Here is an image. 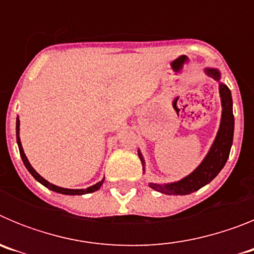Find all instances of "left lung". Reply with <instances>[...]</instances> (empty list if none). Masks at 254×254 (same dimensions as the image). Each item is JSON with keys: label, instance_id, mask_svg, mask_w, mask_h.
<instances>
[{"label": "left lung", "instance_id": "8db88e82", "mask_svg": "<svg viewBox=\"0 0 254 254\" xmlns=\"http://www.w3.org/2000/svg\"><path fill=\"white\" fill-rule=\"evenodd\" d=\"M203 72L212 77L219 82V94L221 99V120H220L219 129H217L216 137L211 145L210 150L201 161L198 167L187 177L182 178L181 181L172 182V183H149L150 188L158 190L164 194H173V196H185L192 192H196L203 186L208 185L215 177L223 169L226 164L230 154V149L233 145V136H234V116H233V99L232 93L225 84L220 81L221 73L217 68L206 67ZM138 158L142 163V170L145 173V159L140 150H137Z\"/></svg>", "mask_w": 254, "mask_h": 254}]
</instances>
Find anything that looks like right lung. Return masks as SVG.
Masks as SVG:
<instances>
[{"label": "right lung", "mask_w": 254, "mask_h": 254, "mask_svg": "<svg viewBox=\"0 0 254 254\" xmlns=\"http://www.w3.org/2000/svg\"><path fill=\"white\" fill-rule=\"evenodd\" d=\"M16 142H17V146H19L20 156H21L22 163H24V165H25L26 169L29 170V173H30L31 176L34 177V178L37 179L39 183H42V185H43L44 187L48 188V190H53V192H57V193L68 194V196H81V194H86V193H91V192H95V190H98L100 187H102L103 182H104V178H103L100 182H98V183H95L94 186H90V187H87V188H82V190H71V188L58 187V186L52 185V183H49L47 179H44L43 177L40 176L39 173L34 169V168L31 167V164L29 163L25 152H24V149H22L21 141H20V120H19V117L16 118Z\"/></svg>", "instance_id": "1"}]
</instances>
